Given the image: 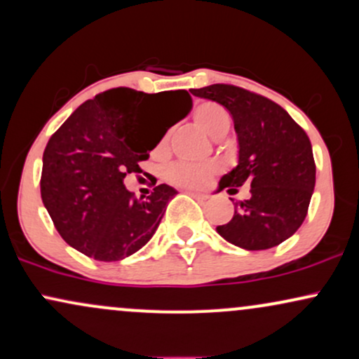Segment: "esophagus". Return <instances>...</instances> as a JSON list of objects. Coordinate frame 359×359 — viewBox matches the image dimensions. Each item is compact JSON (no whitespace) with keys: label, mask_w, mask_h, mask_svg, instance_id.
<instances>
[{"label":"esophagus","mask_w":359,"mask_h":359,"mask_svg":"<svg viewBox=\"0 0 359 359\" xmlns=\"http://www.w3.org/2000/svg\"><path fill=\"white\" fill-rule=\"evenodd\" d=\"M189 194V196H192V197H196V199H199V201H205L208 199V196H205V194H201V192H196V191H185Z\"/></svg>","instance_id":"obj_1"}]
</instances>
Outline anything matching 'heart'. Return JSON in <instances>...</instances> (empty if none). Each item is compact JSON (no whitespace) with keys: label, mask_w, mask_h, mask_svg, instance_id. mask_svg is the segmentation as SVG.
I'll list each match as a JSON object with an SVG mask.
<instances>
[{"label":"heart","mask_w":359,"mask_h":359,"mask_svg":"<svg viewBox=\"0 0 359 359\" xmlns=\"http://www.w3.org/2000/svg\"><path fill=\"white\" fill-rule=\"evenodd\" d=\"M192 119L205 135L214 140H219L228 133L231 126V118L228 111L222 108L217 102L205 101L196 106L192 111ZM168 151V135H163L160 142L155 147V155L163 156ZM217 165L216 163H185L177 162L172 163L165 170V179L170 184L179 185V187H191V189H203L211 182V179L216 175Z\"/></svg>","instance_id":"1"}]
</instances>
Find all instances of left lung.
<instances>
[{"label":"left lung","mask_w":359,"mask_h":359,"mask_svg":"<svg viewBox=\"0 0 359 359\" xmlns=\"http://www.w3.org/2000/svg\"><path fill=\"white\" fill-rule=\"evenodd\" d=\"M219 102L233 116L238 165L222 175L219 191L250 185V199L234 204V216L217 233L243 250H269L290 238L307 216L316 185V162L306 131L282 106L238 86L191 89Z\"/></svg>","instance_id":"left-lung-1"}]
</instances>
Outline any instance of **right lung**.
I'll return each mask as SVG.
<instances>
[{"label":"right lung","mask_w":359,"mask_h":359,"mask_svg":"<svg viewBox=\"0 0 359 359\" xmlns=\"http://www.w3.org/2000/svg\"><path fill=\"white\" fill-rule=\"evenodd\" d=\"M156 99L175 102L177 109L170 122L142 137L146 104ZM191 108L192 97L184 89L147 94L116 88L82 102L52 135L43 151L40 194L67 245L89 258L118 262L150 241L177 191L160 184L138 199L123 179L142 172L138 163Z\"/></svg>","instance_id":"add662e5"}]
</instances>
